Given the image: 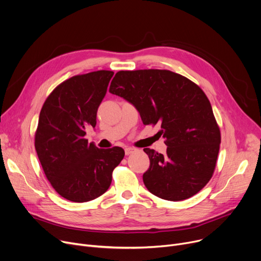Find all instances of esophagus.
Here are the masks:
<instances>
[{
  "label": "esophagus",
  "mask_w": 261,
  "mask_h": 261,
  "mask_svg": "<svg viewBox=\"0 0 261 261\" xmlns=\"http://www.w3.org/2000/svg\"><path fill=\"white\" fill-rule=\"evenodd\" d=\"M134 151H136V149H135V148H131V147H127V148L125 149V153H126V155H129V154L133 153Z\"/></svg>",
  "instance_id": "esophagus-1"
}]
</instances>
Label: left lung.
Listing matches in <instances>:
<instances>
[{"label":"left lung","mask_w":261,"mask_h":261,"mask_svg":"<svg viewBox=\"0 0 261 261\" xmlns=\"http://www.w3.org/2000/svg\"><path fill=\"white\" fill-rule=\"evenodd\" d=\"M109 92L140 112L144 125H161L167 153L146 148L150 167L143 180L152 194L179 201L209 182L216 166L220 131L210 100L189 79L169 70L118 71Z\"/></svg>","instance_id":"obj_1"}]
</instances>
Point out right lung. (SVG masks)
Instances as JSON below:
<instances>
[{
    "mask_svg": "<svg viewBox=\"0 0 261 261\" xmlns=\"http://www.w3.org/2000/svg\"><path fill=\"white\" fill-rule=\"evenodd\" d=\"M113 71L75 75L60 84L42 107L34 146L45 175L64 198L86 202L102 195L112 172L124 159L120 147L98 149L85 138L96 125V113Z\"/></svg>",
    "mask_w": 261,
    "mask_h": 261,
    "instance_id": "right-lung-1",
    "label": "right lung"
}]
</instances>
